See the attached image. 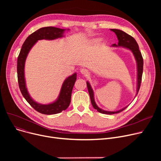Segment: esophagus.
I'll use <instances>...</instances> for the list:
<instances>
[{
	"label": "esophagus",
	"instance_id": "1",
	"mask_svg": "<svg viewBox=\"0 0 161 161\" xmlns=\"http://www.w3.org/2000/svg\"><path fill=\"white\" fill-rule=\"evenodd\" d=\"M80 72H81L83 75H85V76L88 75L89 74L88 70H87L86 69H81L80 70Z\"/></svg>",
	"mask_w": 161,
	"mask_h": 161
}]
</instances>
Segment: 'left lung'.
<instances>
[{
	"label": "left lung",
	"mask_w": 161,
	"mask_h": 161,
	"mask_svg": "<svg viewBox=\"0 0 161 161\" xmlns=\"http://www.w3.org/2000/svg\"><path fill=\"white\" fill-rule=\"evenodd\" d=\"M110 30L115 33V35L117 37V39H118V40H119L117 45L114 44L112 45V46H114V47L121 46L125 48L130 49L132 52V53L135 57V59H136V63H137V72H137V76H138L137 77V90H136L137 91L136 95H137L138 92L139 91V89H140V85H141L142 73H143V57H142L140 51L139 50L138 45L137 44L136 40H135L130 35L125 32L124 31L119 30V29H110ZM87 89H88V91H89V94L90 96L91 104H92V106H93V108L95 109H97L98 112H100L101 114L112 115V114H114L119 113V112L123 111L125 109H126L128 107V106H127L122 108L121 109H120V110H118L116 112H109V111L103 110V109L100 108L97 105L95 101V98H94V92H93V91H92V89L91 88V86L90 85V83H89V81H87Z\"/></svg>",
	"instance_id": "left-lung-1"
}]
</instances>
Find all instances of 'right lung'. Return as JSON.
<instances>
[{"mask_svg": "<svg viewBox=\"0 0 161 161\" xmlns=\"http://www.w3.org/2000/svg\"><path fill=\"white\" fill-rule=\"evenodd\" d=\"M69 30V29H68ZM65 29L54 27H46L39 29L30 35L25 40L18 58L17 72L19 87L21 94L28 103L39 113L46 115H52L61 113L69 106L71 101V95L76 80V73L68 77L63 82L60 93L54 103L48 104L37 103L30 97L26 87L25 79V63L27 55L32 47L40 40H55L63 36Z\"/></svg>", "mask_w": 161, "mask_h": 161, "instance_id": "add662e5", "label": "right lung"}]
</instances>
